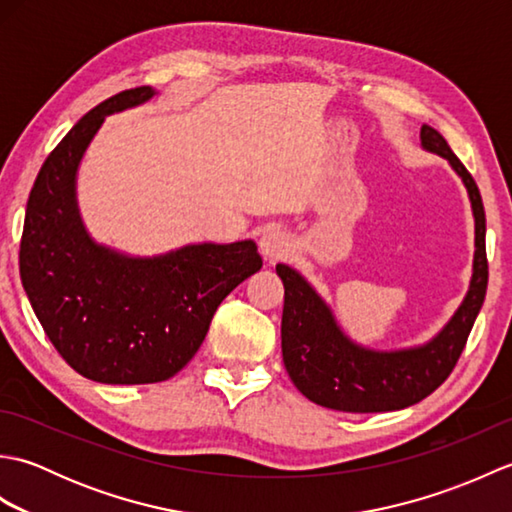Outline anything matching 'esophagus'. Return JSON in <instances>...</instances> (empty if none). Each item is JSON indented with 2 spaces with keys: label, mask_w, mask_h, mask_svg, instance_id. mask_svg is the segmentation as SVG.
Here are the masks:
<instances>
[{
  "label": "esophagus",
  "mask_w": 512,
  "mask_h": 512,
  "mask_svg": "<svg viewBox=\"0 0 512 512\" xmlns=\"http://www.w3.org/2000/svg\"><path fill=\"white\" fill-rule=\"evenodd\" d=\"M259 248H262V255L266 259H279L290 253L292 242L290 235L281 228H268V231L259 239Z\"/></svg>",
  "instance_id": "34e87169"
}]
</instances>
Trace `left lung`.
Segmentation results:
<instances>
[{
	"mask_svg": "<svg viewBox=\"0 0 512 512\" xmlns=\"http://www.w3.org/2000/svg\"><path fill=\"white\" fill-rule=\"evenodd\" d=\"M420 145L429 154L447 160L469 193L475 220L469 290L453 317L427 343L400 347V350H372L352 341L343 332L332 308L299 270L288 264H277V275L284 281L281 354H284L286 372L301 394L321 407L376 413L416 405L453 372L482 310L488 286V262L486 215L480 189L436 129L422 125Z\"/></svg>",
	"mask_w": 512,
	"mask_h": 512,
	"instance_id": "8db88e82",
	"label": "left lung"
}]
</instances>
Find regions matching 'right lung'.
Returning <instances> with one entry per match:
<instances>
[{"label": "right lung", "instance_id": "right-lung-1", "mask_svg": "<svg viewBox=\"0 0 512 512\" xmlns=\"http://www.w3.org/2000/svg\"><path fill=\"white\" fill-rule=\"evenodd\" d=\"M156 94L125 90L85 114L43 162L26 204L19 273L30 306L65 363L105 385L176 376L228 292L262 268L253 239L136 257L88 233L76 200L85 151L107 116Z\"/></svg>", "mask_w": 512, "mask_h": 512}]
</instances>
